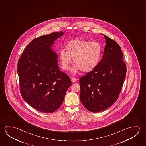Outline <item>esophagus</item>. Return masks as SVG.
Segmentation results:
<instances>
[{"label": "esophagus", "instance_id": "34e87169", "mask_svg": "<svg viewBox=\"0 0 146 146\" xmlns=\"http://www.w3.org/2000/svg\"><path fill=\"white\" fill-rule=\"evenodd\" d=\"M76 80H76V78H74V77H72V78H71V81H72V83L76 82Z\"/></svg>", "mask_w": 146, "mask_h": 146}]
</instances>
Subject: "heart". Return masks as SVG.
Listing matches in <instances>:
<instances>
[{
    "label": "heart",
    "mask_w": 146,
    "mask_h": 146,
    "mask_svg": "<svg viewBox=\"0 0 146 146\" xmlns=\"http://www.w3.org/2000/svg\"><path fill=\"white\" fill-rule=\"evenodd\" d=\"M66 49L67 51L62 50L59 54L61 66L64 70H69L73 58L76 64L72 70L74 74L81 70L84 73L92 72L102 59V48L98 42L73 39L66 44Z\"/></svg>",
    "instance_id": "heart-1"
}]
</instances>
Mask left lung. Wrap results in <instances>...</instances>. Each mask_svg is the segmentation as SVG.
Masks as SVG:
<instances>
[{
	"label": "left lung",
	"mask_w": 146,
	"mask_h": 146,
	"mask_svg": "<svg viewBox=\"0 0 146 146\" xmlns=\"http://www.w3.org/2000/svg\"><path fill=\"white\" fill-rule=\"evenodd\" d=\"M104 38L106 44L99 64L80 79L81 102L93 113L104 111L114 104L120 93L126 74L120 46L105 35Z\"/></svg>",
	"instance_id": "8db88e82"
}]
</instances>
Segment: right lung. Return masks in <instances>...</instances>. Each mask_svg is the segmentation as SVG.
<instances>
[{
  "label": "right lung",
  "mask_w": 146,
  "mask_h": 146,
  "mask_svg": "<svg viewBox=\"0 0 146 146\" xmlns=\"http://www.w3.org/2000/svg\"><path fill=\"white\" fill-rule=\"evenodd\" d=\"M62 31L44 35L33 39L18 62L20 90L23 100L43 113H53L62 104L72 85L70 78L60 70L58 55L52 46Z\"/></svg>",
  "instance_id": "right-lung-1"
}]
</instances>
